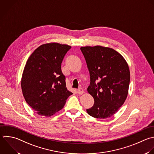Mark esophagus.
I'll list each match as a JSON object with an SVG mask.
<instances>
[{
    "label": "esophagus",
    "mask_w": 154,
    "mask_h": 154,
    "mask_svg": "<svg viewBox=\"0 0 154 154\" xmlns=\"http://www.w3.org/2000/svg\"><path fill=\"white\" fill-rule=\"evenodd\" d=\"M78 93L79 94V95H81L84 93V90L82 88H79L78 90Z\"/></svg>",
    "instance_id": "obj_1"
}]
</instances>
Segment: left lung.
Here are the masks:
<instances>
[{"mask_svg":"<svg viewBox=\"0 0 154 154\" xmlns=\"http://www.w3.org/2000/svg\"><path fill=\"white\" fill-rule=\"evenodd\" d=\"M90 76L88 93L94 100L87 113L97 119L113 116L124 103L130 81L128 63L114 49L101 46L81 47Z\"/></svg>","mask_w":154,"mask_h":154,"instance_id":"left-lung-1","label":"left lung"}]
</instances>
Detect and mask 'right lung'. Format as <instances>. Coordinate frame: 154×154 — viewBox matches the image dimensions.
I'll return each mask as SVG.
<instances>
[{
	"mask_svg": "<svg viewBox=\"0 0 154 154\" xmlns=\"http://www.w3.org/2000/svg\"><path fill=\"white\" fill-rule=\"evenodd\" d=\"M70 48L57 43L44 44L27 60L22 76V90L26 102L40 116H53L73 94L67 90L61 71L62 61Z\"/></svg>",
	"mask_w": 154,
	"mask_h": 154,
	"instance_id": "add662e5",
	"label": "right lung"
}]
</instances>
